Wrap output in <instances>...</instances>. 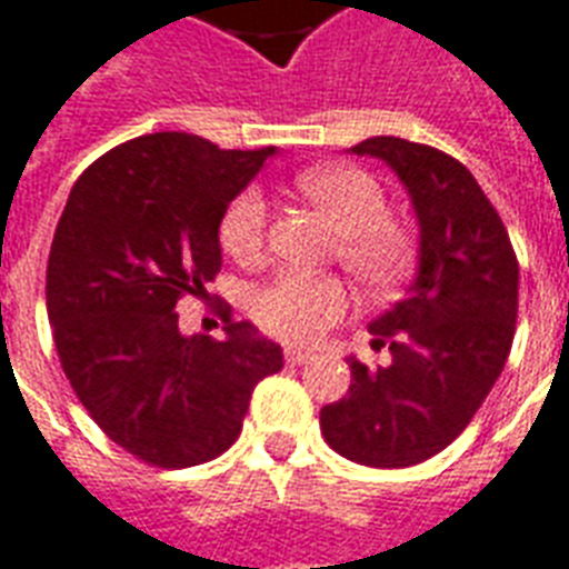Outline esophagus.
I'll use <instances>...</instances> for the list:
<instances>
[{
	"label": "esophagus",
	"instance_id": "34e87169",
	"mask_svg": "<svg viewBox=\"0 0 569 569\" xmlns=\"http://www.w3.org/2000/svg\"><path fill=\"white\" fill-rule=\"evenodd\" d=\"M286 361L292 363V367H303V363L313 361V355L301 352V349H286Z\"/></svg>",
	"mask_w": 569,
	"mask_h": 569
}]
</instances>
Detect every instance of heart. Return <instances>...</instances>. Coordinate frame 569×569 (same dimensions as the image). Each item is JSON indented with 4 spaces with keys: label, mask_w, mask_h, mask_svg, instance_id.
<instances>
[{
    "label": "heart",
    "mask_w": 569,
    "mask_h": 569,
    "mask_svg": "<svg viewBox=\"0 0 569 569\" xmlns=\"http://www.w3.org/2000/svg\"><path fill=\"white\" fill-rule=\"evenodd\" d=\"M298 188L322 208L340 232L337 253L349 274L367 289H388L409 266V232L390 220L385 193L367 172L355 167H325L303 172ZM268 202L262 190H241L220 223V241L229 256L250 262L266 247ZM349 310L346 286L333 277L280 274L250 301V313L268 333L289 342H316Z\"/></svg>",
    "instance_id": "b5f03b06"
}]
</instances>
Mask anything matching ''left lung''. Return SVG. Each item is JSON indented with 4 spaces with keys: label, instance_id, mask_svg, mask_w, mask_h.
<instances>
[{
    "label": "left lung",
    "instance_id": "1",
    "mask_svg": "<svg viewBox=\"0 0 569 569\" xmlns=\"http://www.w3.org/2000/svg\"><path fill=\"white\" fill-rule=\"evenodd\" d=\"M388 163L418 220L415 280L370 322L372 346L390 363L355 355L352 385L319 415L340 457L372 468H406L445 450L475 418L513 346L519 266L501 217L459 160L400 137L352 146Z\"/></svg>",
    "mask_w": 569,
    "mask_h": 569
}]
</instances>
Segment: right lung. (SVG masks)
<instances>
[{
    "label": "right lung",
    "mask_w": 569,
    "mask_h": 569,
    "mask_svg": "<svg viewBox=\"0 0 569 569\" xmlns=\"http://www.w3.org/2000/svg\"><path fill=\"white\" fill-rule=\"evenodd\" d=\"M277 149L163 130L107 151L73 184L47 262V316L86 411L142 462L188 468L238 439L283 349L227 316L223 340L179 331L220 271V220Z\"/></svg>",
    "instance_id": "add662e5"
}]
</instances>
